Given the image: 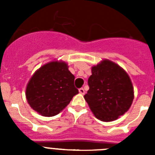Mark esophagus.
Here are the masks:
<instances>
[{
    "label": "esophagus",
    "mask_w": 155,
    "mask_h": 155,
    "mask_svg": "<svg viewBox=\"0 0 155 155\" xmlns=\"http://www.w3.org/2000/svg\"><path fill=\"white\" fill-rule=\"evenodd\" d=\"M78 91H79V92L81 93V94H84V89L83 88V87H81V88H79Z\"/></svg>",
    "instance_id": "obj_1"
}]
</instances>
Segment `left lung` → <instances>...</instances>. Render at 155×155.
<instances>
[{
    "label": "left lung",
    "mask_w": 155,
    "mask_h": 155,
    "mask_svg": "<svg viewBox=\"0 0 155 155\" xmlns=\"http://www.w3.org/2000/svg\"><path fill=\"white\" fill-rule=\"evenodd\" d=\"M87 83L89 90L84 98L98 120L114 121L130 108L134 98L132 81L116 63L105 59L93 66Z\"/></svg>",
    "instance_id": "obj_1"
}]
</instances>
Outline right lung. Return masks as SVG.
<instances>
[{"label": "right lung", "mask_w": 155, "mask_h": 155, "mask_svg": "<svg viewBox=\"0 0 155 155\" xmlns=\"http://www.w3.org/2000/svg\"><path fill=\"white\" fill-rule=\"evenodd\" d=\"M74 78L64 61L46 63L35 71L27 84V102L41 116H56L78 94L74 84Z\"/></svg>", "instance_id": "right-lung-1"}]
</instances>
